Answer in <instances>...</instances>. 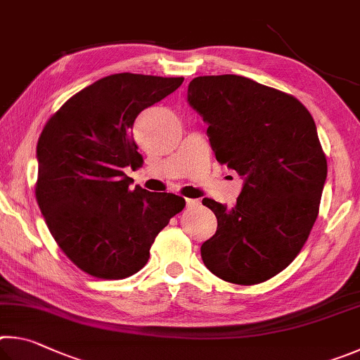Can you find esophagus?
I'll list each match as a JSON object with an SVG mask.
<instances>
[{
    "label": "esophagus",
    "instance_id": "esophagus-1",
    "mask_svg": "<svg viewBox=\"0 0 360 360\" xmlns=\"http://www.w3.org/2000/svg\"><path fill=\"white\" fill-rule=\"evenodd\" d=\"M200 205L199 199H186V207L188 209H196V207Z\"/></svg>",
    "mask_w": 360,
    "mask_h": 360
}]
</instances>
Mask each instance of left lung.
I'll return each instance as SVG.
<instances>
[{"label":"left lung","instance_id":"8db88e82","mask_svg":"<svg viewBox=\"0 0 360 360\" xmlns=\"http://www.w3.org/2000/svg\"><path fill=\"white\" fill-rule=\"evenodd\" d=\"M188 103L209 124L218 162L245 180L232 209L202 200L218 219L200 247L205 267L242 286L272 278L318 218L327 161L311 113L291 94L234 74L193 79Z\"/></svg>","mask_w":360,"mask_h":360}]
</instances>
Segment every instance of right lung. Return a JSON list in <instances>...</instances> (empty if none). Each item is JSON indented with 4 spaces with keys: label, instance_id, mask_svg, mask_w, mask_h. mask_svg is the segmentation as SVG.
Wrapping results in <instances>:
<instances>
[{
    "label": "right lung",
    "instance_id": "obj_1",
    "mask_svg": "<svg viewBox=\"0 0 360 360\" xmlns=\"http://www.w3.org/2000/svg\"><path fill=\"white\" fill-rule=\"evenodd\" d=\"M184 77L112 74L75 93L37 141L36 200L69 259L101 280L137 274L156 236L185 199L131 188L126 167L142 155L132 137L139 113L175 91Z\"/></svg>",
    "mask_w": 360,
    "mask_h": 360
}]
</instances>
